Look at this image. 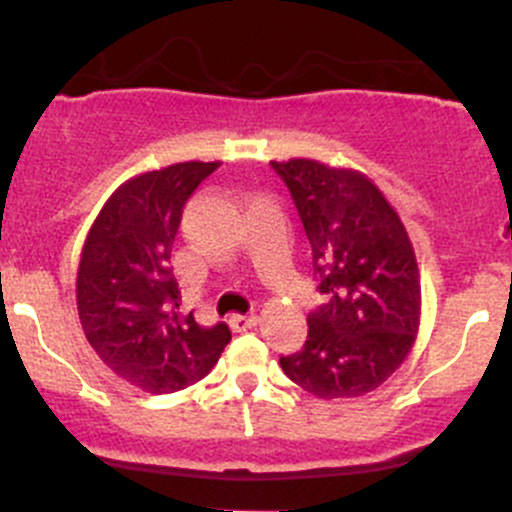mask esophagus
<instances>
[{
  "label": "esophagus",
  "instance_id": "obj_1",
  "mask_svg": "<svg viewBox=\"0 0 512 512\" xmlns=\"http://www.w3.org/2000/svg\"><path fill=\"white\" fill-rule=\"evenodd\" d=\"M257 324V317L255 314H232L230 317V327L232 332H247V329H252Z\"/></svg>",
  "mask_w": 512,
  "mask_h": 512
}]
</instances>
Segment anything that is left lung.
<instances>
[{"label":"left lung","instance_id":"1","mask_svg":"<svg viewBox=\"0 0 512 512\" xmlns=\"http://www.w3.org/2000/svg\"><path fill=\"white\" fill-rule=\"evenodd\" d=\"M312 245L327 304L309 312L307 342L282 371L317 399H354L384 384L409 356L421 282L404 223L366 175L319 160H272Z\"/></svg>","mask_w":512,"mask_h":512}]
</instances>
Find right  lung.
Wrapping results in <instances>:
<instances>
[{
  "label": "right lung",
  "mask_w": 512,
  "mask_h": 512,
  "mask_svg": "<svg viewBox=\"0 0 512 512\" xmlns=\"http://www.w3.org/2000/svg\"><path fill=\"white\" fill-rule=\"evenodd\" d=\"M220 163H175L123 183L91 225L76 277L86 339L103 364L148 394L203 379L230 342L225 322L180 312L170 267L183 205Z\"/></svg>",
  "instance_id": "add662e5"
}]
</instances>
